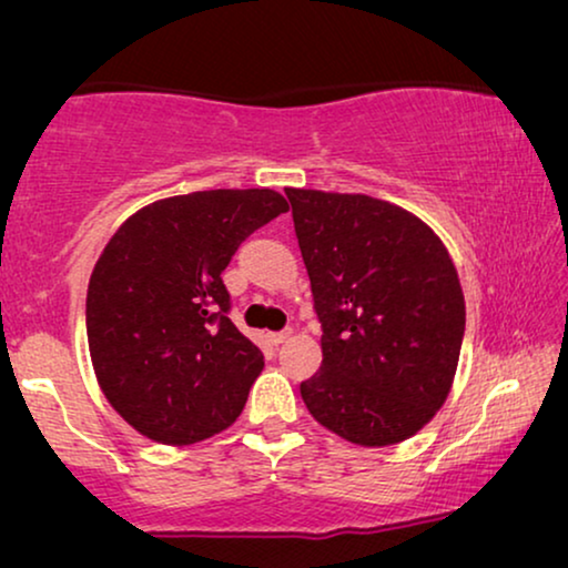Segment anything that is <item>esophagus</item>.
<instances>
[{"instance_id": "esophagus-1", "label": "esophagus", "mask_w": 568, "mask_h": 568, "mask_svg": "<svg viewBox=\"0 0 568 568\" xmlns=\"http://www.w3.org/2000/svg\"><path fill=\"white\" fill-rule=\"evenodd\" d=\"M292 336V331L290 328H286V331H276V333H268V341H271V344H274V346H278V344H284V341L286 338H290Z\"/></svg>"}]
</instances>
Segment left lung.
Listing matches in <instances>:
<instances>
[{"mask_svg":"<svg viewBox=\"0 0 568 568\" xmlns=\"http://www.w3.org/2000/svg\"><path fill=\"white\" fill-rule=\"evenodd\" d=\"M323 336L300 385L315 422L385 447L432 422L460 359L465 300L442 240L364 193L286 189Z\"/></svg>","mask_w":568,"mask_h":568,"instance_id":"obj_1","label":"left lung"}]
</instances>
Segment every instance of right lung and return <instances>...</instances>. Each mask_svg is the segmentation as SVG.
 I'll return each instance as SVG.
<instances>
[{
    "instance_id": "1",
    "label": "right lung",
    "mask_w": 568,
    "mask_h": 568,
    "mask_svg": "<svg viewBox=\"0 0 568 568\" xmlns=\"http://www.w3.org/2000/svg\"><path fill=\"white\" fill-rule=\"evenodd\" d=\"M290 212L271 189L154 201L121 224L88 286V344L105 398L139 434L193 445L227 429L263 369L222 282L240 243Z\"/></svg>"
}]
</instances>
